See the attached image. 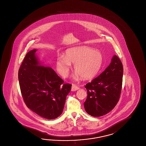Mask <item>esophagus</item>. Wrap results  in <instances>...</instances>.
I'll return each instance as SVG.
<instances>
[{
	"label": "esophagus",
	"instance_id": "esophagus-1",
	"mask_svg": "<svg viewBox=\"0 0 146 146\" xmlns=\"http://www.w3.org/2000/svg\"><path fill=\"white\" fill-rule=\"evenodd\" d=\"M79 89V87H78L76 85H75L74 84H72V91H76L77 90Z\"/></svg>",
	"mask_w": 146,
	"mask_h": 146
}]
</instances>
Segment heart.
Returning <instances> with one entry per match:
<instances>
[{"instance_id": "obj_1", "label": "heart", "mask_w": 146, "mask_h": 146, "mask_svg": "<svg viewBox=\"0 0 146 146\" xmlns=\"http://www.w3.org/2000/svg\"><path fill=\"white\" fill-rule=\"evenodd\" d=\"M103 62V56L100 51L91 48L81 47L71 48L65 55H59L56 59V68L59 74L66 77L74 64L76 78L80 76L83 79H90L98 73Z\"/></svg>"}]
</instances>
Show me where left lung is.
I'll return each mask as SVG.
<instances>
[{
    "label": "left lung",
    "mask_w": 146,
    "mask_h": 146,
    "mask_svg": "<svg viewBox=\"0 0 146 146\" xmlns=\"http://www.w3.org/2000/svg\"><path fill=\"white\" fill-rule=\"evenodd\" d=\"M123 74L122 63L114 55L106 70L84 86L87 97L84 106L88 114L99 117L106 114L114 108L121 93Z\"/></svg>",
    "instance_id": "obj_1"
}]
</instances>
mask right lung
Masks as SVG:
<instances>
[{"label":"right lung","mask_w":146,"mask_h":146,"mask_svg":"<svg viewBox=\"0 0 146 146\" xmlns=\"http://www.w3.org/2000/svg\"><path fill=\"white\" fill-rule=\"evenodd\" d=\"M36 49L27 54L19 70L20 90L24 102L31 110L52 119L63 112L72 84L64 83L51 68L40 66Z\"/></svg>","instance_id":"obj_1"}]
</instances>
